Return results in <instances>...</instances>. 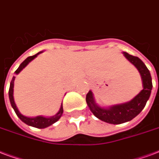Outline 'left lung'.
<instances>
[{
    "label": "left lung",
    "mask_w": 159,
    "mask_h": 159,
    "mask_svg": "<svg viewBox=\"0 0 159 159\" xmlns=\"http://www.w3.org/2000/svg\"><path fill=\"white\" fill-rule=\"evenodd\" d=\"M126 57L138 70L143 79V89L132 101L127 103L104 109L95 103L92 92L89 90L86 95V102L93 114L100 120L111 124H120L129 121L140 113L146 106L152 88V78L148 69L140 58L123 52Z\"/></svg>",
    "instance_id": "8db88e82"
}]
</instances>
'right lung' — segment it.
Wrapping results in <instances>:
<instances>
[{"mask_svg":"<svg viewBox=\"0 0 159 159\" xmlns=\"http://www.w3.org/2000/svg\"><path fill=\"white\" fill-rule=\"evenodd\" d=\"M40 52H38L37 54L33 56H30L28 58H27L25 59L24 61L22 62L21 64H20V66L18 67V69L15 71L16 74H18L20 71H21L23 68L27 66V64L29 63L30 61H32L33 58H36L38 54H39ZM14 80H15V77L13 76L12 80L11 81V84H10V88H9V99H10V102L11 105V107L14 109L15 112H16V116H18L20 119H21L24 123H26L28 126H34V127H37V128H45V127H47L48 126H51L52 124H53L54 122H56L57 120L59 119V118L61 117L62 114H63V111H64V109H63V104H62L61 107H60V110H59V111L54 116H52V117H43V116H37V117H33V118H30V117H27V116H24L23 115H21V113L19 112L18 109H17V107H16V104H15V101H14V98H13V87H14Z\"/></svg>","mask_w":159,"mask_h":159,"instance_id":"obj_1","label":"right lung"}]
</instances>
